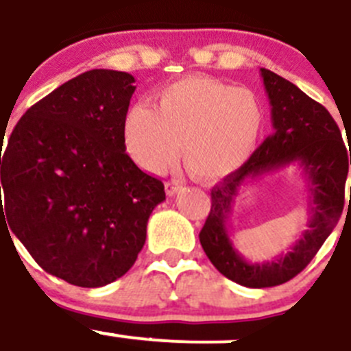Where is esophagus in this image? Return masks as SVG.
I'll return each mask as SVG.
<instances>
[{"label":"esophagus","mask_w":351,"mask_h":351,"mask_svg":"<svg viewBox=\"0 0 351 351\" xmlns=\"http://www.w3.org/2000/svg\"><path fill=\"white\" fill-rule=\"evenodd\" d=\"M182 187H184V184H182L180 180H169V182H166V193L169 194V196H175Z\"/></svg>","instance_id":"34e87169"}]
</instances>
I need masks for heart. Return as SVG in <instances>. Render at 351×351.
<instances>
[{"mask_svg":"<svg viewBox=\"0 0 351 351\" xmlns=\"http://www.w3.org/2000/svg\"><path fill=\"white\" fill-rule=\"evenodd\" d=\"M263 125V106L254 91L217 79L189 77L158 91L154 108L132 106L125 112L121 134L134 162L146 171L167 169L182 145L189 171L210 180L247 162Z\"/></svg>","mask_w":351,"mask_h":351,"instance_id":"b5f03b06","label":"heart"}]
</instances>
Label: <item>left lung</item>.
I'll return each instance as SVG.
<instances>
[{"label":"left lung","instance_id":"left-lung-1","mask_svg":"<svg viewBox=\"0 0 351 351\" xmlns=\"http://www.w3.org/2000/svg\"><path fill=\"white\" fill-rule=\"evenodd\" d=\"M265 90L272 106L274 134L247 162L212 189V206L199 242L222 276L247 288H270L293 279L309 265L336 228L344 206L348 157L341 130L322 104L270 70L261 69ZM297 163L306 176L310 221L301 239L276 261L247 262L234 249L227 221L239 189L267 172ZM351 203V194H350Z\"/></svg>","mask_w":351,"mask_h":351}]
</instances>
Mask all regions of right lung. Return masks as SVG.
Returning a JSON list of instances; mask_svg holds the SVG:
<instances>
[{
  "label": "right lung",
  "instance_id": "add662e5",
  "mask_svg": "<svg viewBox=\"0 0 351 351\" xmlns=\"http://www.w3.org/2000/svg\"><path fill=\"white\" fill-rule=\"evenodd\" d=\"M134 83L127 72L88 70L24 112L3 157L0 143V222L45 272L81 288L129 272L166 199L162 182L125 154Z\"/></svg>",
  "mask_w": 351,
  "mask_h": 351
}]
</instances>
